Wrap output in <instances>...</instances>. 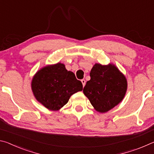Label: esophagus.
Listing matches in <instances>:
<instances>
[{"mask_svg":"<svg viewBox=\"0 0 154 154\" xmlns=\"http://www.w3.org/2000/svg\"><path fill=\"white\" fill-rule=\"evenodd\" d=\"M82 83L83 86L84 87L85 85V79H82Z\"/></svg>","mask_w":154,"mask_h":154,"instance_id":"obj_1","label":"esophagus"}]
</instances>
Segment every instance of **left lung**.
<instances>
[{
	"mask_svg": "<svg viewBox=\"0 0 154 154\" xmlns=\"http://www.w3.org/2000/svg\"><path fill=\"white\" fill-rule=\"evenodd\" d=\"M90 75V80L83 92L96 111L105 113L121 102L126 92L127 82L116 66L96 64Z\"/></svg>",
	"mask_w": 154,
	"mask_h": 154,
	"instance_id": "obj_1",
	"label": "left lung"
}]
</instances>
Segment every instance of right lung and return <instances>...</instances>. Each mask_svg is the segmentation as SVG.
Wrapping results in <instances>:
<instances>
[{"instance_id": "1", "label": "right lung", "mask_w": 154, "mask_h": 154, "mask_svg": "<svg viewBox=\"0 0 154 154\" xmlns=\"http://www.w3.org/2000/svg\"><path fill=\"white\" fill-rule=\"evenodd\" d=\"M32 90L38 102L49 110L57 111L68 103L71 96L83 90V85L63 64L43 68L32 81Z\"/></svg>"}]
</instances>
